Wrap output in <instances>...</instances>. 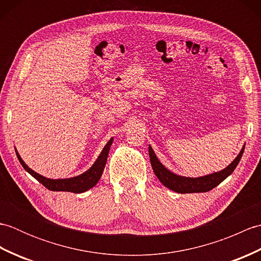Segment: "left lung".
Returning <instances> with one entry per match:
<instances>
[{"mask_svg":"<svg viewBox=\"0 0 261 261\" xmlns=\"http://www.w3.org/2000/svg\"><path fill=\"white\" fill-rule=\"evenodd\" d=\"M243 150H245V146L241 149L240 153L238 154L237 158L232 162L228 167L223 170L219 171V173H213L211 175H206L203 177H197V178H190V177H182L178 176L174 173H171L165 166L159 162L156 153L153 152L152 148L149 146V157H150L151 167L153 169V173L156 174L158 179L163 182V184L169 188V190L185 194V193H204L213 190L215 186H218L220 182H222L226 177L230 176L233 170L236 169L237 165L239 164L240 159L242 157Z\"/></svg>","mask_w":261,"mask_h":261,"instance_id":"8db88e82","label":"left lung"}]
</instances>
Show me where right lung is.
I'll use <instances>...</instances> for the list:
<instances>
[{
  "label": "right lung",
  "instance_id": "right-lung-1",
  "mask_svg": "<svg viewBox=\"0 0 261 261\" xmlns=\"http://www.w3.org/2000/svg\"><path fill=\"white\" fill-rule=\"evenodd\" d=\"M112 141H113V139L109 140L107 146L103 148L101 154H99L98 158L96 159V162L94 163V165L90 169L85 171L84 174L73 177V178H66V179L46 178V177L37 174L36 171H33L32 169L28 167L23 160L21 159L20 154L18 152H16V156H18V159H19L20 164L22 165V167H23L32 177H35L38 181H40L43 186L48 188L49 191L83 193V192H86L87 190H90V188L95 186L97 184V181L99 180V178H101L104 167H105V164H107L110 147H111V145H112Z\"/></svg>",
  "mask_w": 261,
  "mask_h": 261
}]
</instances>
